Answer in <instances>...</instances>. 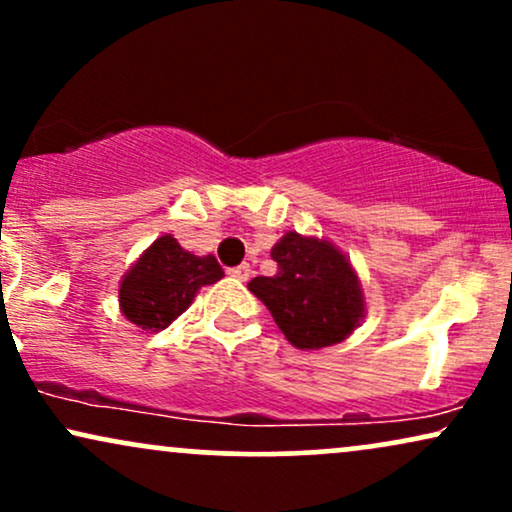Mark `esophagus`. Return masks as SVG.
Here are the masks:
<instances>
[{"label": "esophagus", "instance_id": "1", "mask_svg": "<svg viewBox=\"0 0 512 512\" xmlns=\"http://www.w3.org/2000/svg\"><path fill=\"white\" fill-rule=\"evenodd\" d=\"M228 274H231L233 279H238V281H248L250 274H252V269H250L248 262H243V264H238V267L228 269Z\"/></svg>", "mask_w": 512, "mask_h": 512}]
</instances>
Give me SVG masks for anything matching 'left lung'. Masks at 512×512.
<instances>
[{
  "instance_id": "1",
  "label": "left lung",
  "mask_w": 512,
  "mask_h": 512,
  "mask_svg": "<svg viewBox=\"0 0 512 512\" xmlns=\"http://www.w3.org/2000/svg\"><path fill=\"white\" fill-rule=\"evenodd\" d=\"M274 276H255L248 289L267 305L298 349L346 339L363 317V296L346 257L327 240L286 233L272 248Z\"/></svg>"
}]
</instances>
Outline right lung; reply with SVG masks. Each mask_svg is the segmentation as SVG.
I'll use <instances>...</instances> for the list:
<instances>
[{
	"label": "right lung",
	"mask_w": 512,
	"mask_h": 512,
	"mask_svg": "<svg viewBox=\"0 0 512 512\" xmlns=\"http://www.w3.org/2000/svg\"><path fill=\"white\" fill-rule=\"evenodd\" d=\"M223 276L216 257H195L173 236L154 240L142 260L120 284V305L129 322L146 332H161L190 308L202 286Z\"/></svg>",
	"instance_id": "add662e5"
}]
</instances>
